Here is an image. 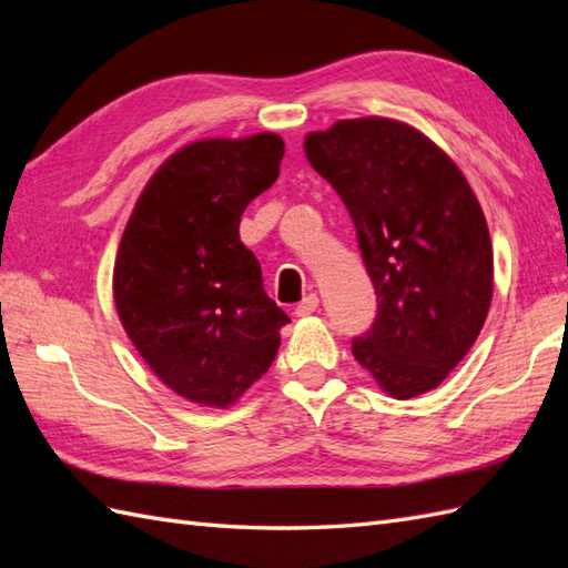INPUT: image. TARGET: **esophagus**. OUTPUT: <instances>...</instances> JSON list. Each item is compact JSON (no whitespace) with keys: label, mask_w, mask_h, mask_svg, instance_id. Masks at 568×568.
Returning a JSON list of instances; mask_svg holds the SVG:
<instances>
[{"label":"esophagus","mask_w":568,"mask_h":568,"mask_svg":"<svg viewBox=\"0 0 568 568\" xmlns=\"http://www.w3.org/2000/svg\"><path fill=\"white\" fill-rule=\"evenodd\" d=\"M317 307H320V298H317L315 294L305 296V298H303V303H298V305H296V317H307V315H313V313H317Z\"/></svg>","instance_id":"1"}]
</instances>
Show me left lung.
<instances>
[{
    "mask_svg": "<svg viewBox=\"0 0 568 568\" xmlns=\"http://www.w3.org/2000/svg\"><path fill=\"white\" fill-rule=\"evenodd\" d=\"M305 156L355 222L379 313L353 355L398 400L436 388L469 353L493 301L486 215L455 161L393 118L305 134Z\"/></svg>",
    "mask_w": 568,
    "mask_h": 568,
    "instance_id": "left-lung-1",
    "label": "left lung"
}]
</instances>
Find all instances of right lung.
<instances>
[{
	"mask_svg": "<svg viewBox=\"0 0 568 568\" xmlns=\"http://www.w3.org/2000/svg\"><path fill=\"white\" fill-rule=\"evenodd\" d=\"M284 142L199 140L151 175L113 265V301L136 353L196 405L225 409L261 379L288 322L239 239L246 205L280 178Z\"/></svg>",
	"mask_w": 568,
	"mask_h": 568,
	"instance_id": "1",
	"label": "right lung"
}]
</instances>
